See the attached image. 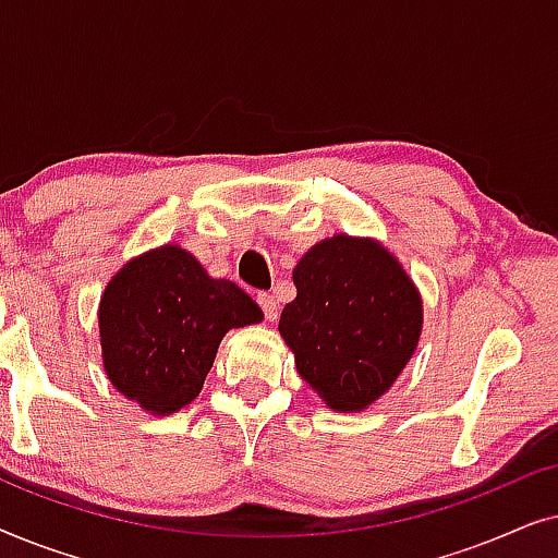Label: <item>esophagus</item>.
I'll return each instance as SVG.
<instances>
[{
	"instance_id": "34e87169",
	"label": "esophagus",
	"mask_w": 558,
	"mask_h": 558,
	"mask_svg": "<svg viewBox=\"0 0 558 558\" xmlns=\"http://www.w3.org/2000/svg\"><path fill=\"white\" fill-rule=\"evenodd\" d=\"M256 302L262 304L266 319H269V323H274V319H277V315H279V304H277V300H274V294L262 292V294L256 296Z\"/></svg>"
}]
</instances>
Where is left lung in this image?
Returning a JSON list of instances; mask_svg holds the SVG:
<instances>
[{"label": "left lung", "mask_w": 558, "mask_h": 558, "mask_svg": "<svg viewBox=\"0 0 558 558\" xmlns=\"http://www.w3.org/2000/svg\"><path fill=\"white\" fill-rule=\"evenodd\" d=\"M279 335L296 373L335 411H363L401 376L422 338V294L376 239L335 233L292 271Z\"/></svg>", "instance_id": "left-lung-1"}]
</instances>
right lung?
Here are the masks:
<instances>
[{"label": "right lung", "mask_w": 558, "mask_h": 558, "mask_svg": "<svg viewBox=\"0 0 558 558\" xmlns=\"http://www.w3.org/2000/svg\"><path fill=\"white\" fill-rule=\"evenodd\" d=\"M264 312L228 279H213L178 243L134 256L98 302L106 378L147 414L170 416L197 399L223 335Z\"/></svg>", "instance_id": "right-lung-1"}]
</instances>
